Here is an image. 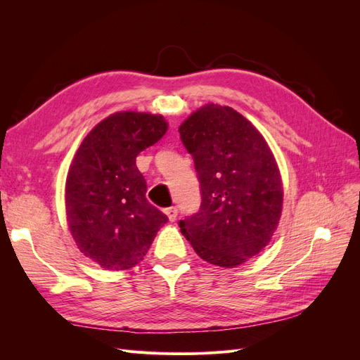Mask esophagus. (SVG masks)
I'll return each instance as SVG.
<instances>
[{"mask_svg":"<svg viewBox=\"0 0 360 360\" xmlns=\"http://www.w3.org/2000/svg\"><path fill=\"white\" fill-rule=\"evenodd\" d=\"M177 213H179L177 207H168V209H165V214L168 216V219H169L171 222H174V221L177 219Z\"/></svg>","mask_w":360,"mask_h":360,"instance_id":"34e87169","label":"esophagus"}]
</instances>
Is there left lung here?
I'll list each match as a JSON object with an SVG mask.
<instances>
[{"instance_id":"left-lung-1","label":"left lung","mask_w":360,"mask_h":360,"mask_svg":"<svg viewBox=\"0 0 360 360\" xmlns=\"http://www.w3.org/2000/svg\"><path fill=\"white\" fill-rule=\"evenodd\" d=\"M200 181L198 213L179 222L204 261L236 267L263 250L282 212L276 160L254 124L230 106L205 105L179 127Z\"/></svg>"}]
</instances>
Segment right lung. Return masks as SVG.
I'll return each mask as SVG.
<instances>
[{
    "instance_id": "1",
    "label": "right lung",
    "mask_w": 360,
    "mask_h": 360,
    "mask_svg": "<svg viewBox=\"0 0 360 360\" xmlns=\"http://www.w3.org/2000/svg\"><path fill=\"white\" fill-rule=\"evenodd\" d=\"M162 115L115 112L85 136L66 180V213L81 252L106 270H126L144 258L168 222L146 198L136 156L165 135Z\"/></svg>"
}]
</instances>
